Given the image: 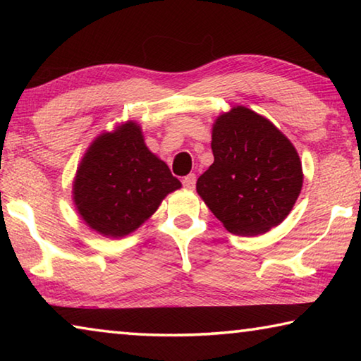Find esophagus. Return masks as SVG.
<instances>
[{"instance_id":"esophagus-1","label":"esophagus","mask_w":361,"mask_h":361,"mask_svg":"<svg viewBox=\"0 0 361 361\" xmlns=\"http://www.w3.org/2000/svg\"><path fill=\"white\" fill-rule=\"evenodd\" d=\"M183 186L188 188V189H194V186H195V175L194 173L186 175L185 178H183Z\"/></svg>"}]
</instances>
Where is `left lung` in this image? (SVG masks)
Instances as JSON below:
<instances>
[{"label": "left lung", "mask_w": 361, "mask_h": 361, "mask_svg": "<svg viewBox=\"0 0 361 361\" xmlns=\"http://www.w3.org/2000/svg\"><path fill=\"white\" fill-rule=\"evenodd\" d=\"M213 161L197 192L235 235L264 234L288 216L302 188L295 146L272 122L243 106L216 119Z\"/></svg>", "instance_id": "8db88e82"}]
</instances>
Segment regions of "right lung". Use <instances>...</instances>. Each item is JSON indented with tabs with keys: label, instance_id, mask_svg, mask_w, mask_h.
I'll list each match as a JSON object with an SVG mask.
<instances>
[{
	"label": "right lung",
	"instance_id": "1",
	"mask_svg": "<svg viewBox=\"0 0 361 361\" xmlns=\"http://www.w3.org/2000/svg\"><path fill=\"white\" fill-rule=\"evenodd\" d=\"M181 186L166 162L146 148L135 122L103 133L78 169L73 197L90 228L124 237L157 210L169 192Z\"/></svg>",
	"mask_w": 361,
	"mask_h": 361
}]
</instances>
